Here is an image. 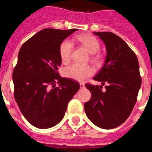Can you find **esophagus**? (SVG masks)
<instances>
[{
	"instance_id": "obj_1",
	"label": "esophagus",
	"mask_w": 152,
	"mask_h": 152,
	"mask_svg": "<svg viewBox=\"0 0 152 152\" xmlns=\"http://www.w3.org/2000/svg\"><path fill=\"white\" fill-rule=\"evenodd\" d=\"M80 88H85V85H84V83H80Z\"/></svg>"
}]
</instances>
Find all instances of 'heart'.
<instances>
[{
    "instance_id": "b5f03b06",
    "label": "heart",
    "mask_w": 152,
    "mask_h": 152,
    "mask_svg": "<svg viewBox=\"0 0 152 152\" xmlns=\"http://www.w3.org/2000/svg\"><path fill=\"white\" fill-rule=\"evenodd\" d=\"M75 41L80 43L91 54L96 53L100 48L99 42L97 39L90 34H82L77 36L75 37ZM72 50L73 43L70 40L65 39L61 43L59 46V55L62 63L66 64L70 61ZM92 58L96 60V58L95 56H92ZM63 74L66 77L83 81L94 74V69L90 66L73 64L64 69Z\"/></svg>"
}]
</instances>
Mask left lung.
Returning a JSON list of instances; mask_svg holds the SVG:
<instances>
[{
	"label": "left lung",
	"mask_w": 152,
	"mask_h": 152,
	"mask_svg": "<svg viewBox=\"0 0 152 152\" xmlns=\"http://www.w3.org/2000/svg\"><path fill=\"white\" fill-rule=\"evenodd\" d=\"M106 46L107 56L101 70L94 80L105 86L86 84L91 94L84 104L86 114L92 123L105 129H113L123 124L132 113L141 77L135 53L121 38L112 32H94Z\"/></svg>",
	"instance_id": "obj_1"
}]
</instances>
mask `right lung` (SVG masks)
<instances>
[{
	"label": "right lung",
	"mask_w": 152,
	"mask_h": 152,
	"mask_svg": "<svg viewBox=\"0 0 152 152\" xmlns=\"http://www.w3.org/2000/svg\"><path fill=\"white\" fill-rule=\"evenodd\" d=\"M75 28H45L20 48L13 70L15 99L28 122L39 129L58 124L69 102L80 88L78 83L59 75L61 64L59 46ZM58 83L59 86L55 87Z\"/></svg>",
	"instance_id": "right-lung-1"
}]
</instances>
